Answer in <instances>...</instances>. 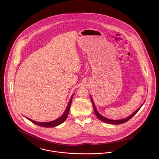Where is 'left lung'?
Listing matches in <instances>:
<instances>
[{"label":"left lung","instance_id":"8db88e82","mask_svg":"<svg viewBox=\"0 0 159 159\" xmlns=\"http://www.w3.org/2000/svg\"><path fill=\"white\" fill-rule=\"evenodd\" d=\"M90 97H91L92 103V105H93V111H94V113L95 114V115L97 116V117L100 120H101L102 121H103V122H106V123H108V124H116V125L123 124V123H124V122L128 121L129 119H130L139 111V110L141 108V107L143 105V104H144V103L141 105V107H139L138 109H137L135 112H134L132 114H130V116H129L128 117H125V118L120 119H115V120H114V119H110L107 118V117L103 116L102 114H100L99 113L98 111L97 110V108H96V107H95V103H94V102H93V100H92V97L91 96Z\"/></svg>","mask_w":159,"mask_h":159}]
</instances>
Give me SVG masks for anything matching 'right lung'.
Masks as SVG:
<instances>
[{
    "label": "right lung",
    "instance_id": "add662e5",
    "mask_svg": "<svg viewBox=\"0 0 159 159\" xmlns=\"http://www.w3.org/2000/svg\"><path fill=\"white\" fill-rule=\"evenodd\" d=\"M73 95H74V93H73L72 95L71 96V97L70 98V100L68 102L67 107L64 113L62 114V115L61 116H60L59 118H57V119H56L54 120H52V121H49V122H37V121L33 120H32V119H29L28 117H26L25 116L24 117L25 118H27V119H29V120H30L34 124H36L37 125H39V126H42V127H52L57 126V125L61 124L62 123H63L66 120V119L67 118L68 113H69V110H70V106H71V102H72V98H73Z\"/></svg>",
    "mask_w": 159,
    "mask_h": 159
}]
</instances>
